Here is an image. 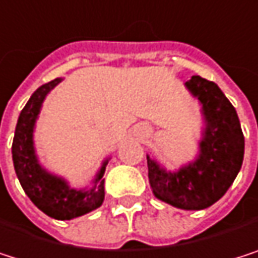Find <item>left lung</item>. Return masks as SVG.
I'll return each instance as SVG.
<instances>
[{"instance_id": "left-lung-1", "label": "left lung", "mask_w": 258, "mask_h": 258, "mask_svg": "<svg viewBox=\"0 0 258 258\" xmlns=\"http://www.w3.org/2000/svg\"><path fill=\"white\" fill-rule=\"evenodd\" d=\"M186 87L203 104L206 117L200 156L178 172H166L148 160V178L153 194L178 209L201 210L221 200L240 171L245 139L236 108L213 81L194 75Z\"/></svg>"}]
</instances>
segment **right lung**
Segmentation results:
<instances>
[{
	"label": "right lung",
	"instance_id": "1",
	"mask_svg": "<svg viewBox=\"0 0 258 258\" xmlns=\"http://www.w3.org/2000/svg\"><path fill=\"white\" fill-rule=\"evenodd\" d=\"M61 78H55L40 86L28 99L22 108L12 145V156L16 175L24 192L33 201V204L45 215L54 219H74L98 209L104 201V171L102 165L96 175L95 186L90 190H74L69 189L64 180L49 175L37 163L34 147H33V128L39 114L40 105L46 93L54 89Z\"/></svg>",
	"mask_w": 258,
	"mask_h": 258
}]
</instances>
